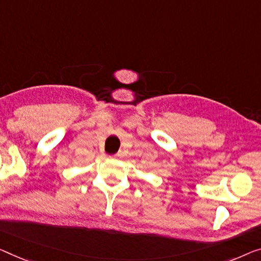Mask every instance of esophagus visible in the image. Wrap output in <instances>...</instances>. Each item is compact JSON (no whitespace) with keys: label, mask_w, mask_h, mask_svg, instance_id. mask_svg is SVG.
I'll list each match as a JSON object with an SVG mask.
<instances>
[{"label":"esophagus","mask_w":261,"mask_h":261,"mask_svg":"<svg viewBox=\"0 0 261 261\" xmlns=\"http://www.w3.org/2000/svg\"><path fill=\"white\" fill-rule=\"evenodd\" d=\"M122 157H123V153H122V152H118V153H116V154L114 155V158H116V159L122 158Z\"/></svg>","instance_id":"obj_1"}]
</instances>
